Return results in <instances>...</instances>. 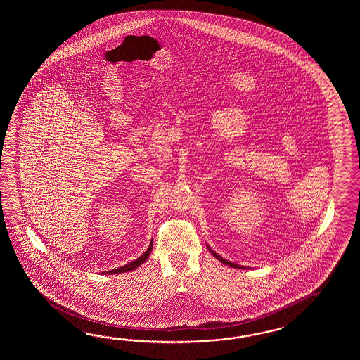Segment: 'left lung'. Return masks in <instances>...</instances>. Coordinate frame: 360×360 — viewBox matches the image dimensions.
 <instances>
[{
  "instance_id": "obj_1",
  "label": "left lung",
  "mask_w": 360,
  "mask_h": 360,
  "mask_svg": "<svg viewBox=\"0 0 360 360\" xmlns=\"http://www.w3.org/2000/svg\"><path fill=\"white\" fill-rule=\"evenodd\" d=\"M208 247V250H210V252L212 253L214 255V257L217 259L219 261H221L222 264H225V265H228V266H231V268H236V269H245V266H240V265H238V264H236V262H230V261L225 260V259H222L221 256L219 255V253L214 252V251H212L211 250V247L210 245H207Z\"/></svg>"
}]
</instances>
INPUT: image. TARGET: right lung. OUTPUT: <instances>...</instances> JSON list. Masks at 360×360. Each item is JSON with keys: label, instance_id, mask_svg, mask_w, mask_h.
Segmentation results:
<instances>
[{"label": "right lung", "instance_id": "add662e5", "mask_svg": "<svg viewBox=\"0 0 360 360\" xmlns=\"http://www.w3.org/2000/svg\"><path fill=\"white\" fill-rule=\"evenodd\" d=\"M152 250H153V240L150 242V245L148 247L146 252L143 253L136 260L132 261V262L127 264V265H123L121 268L115 269V270H110V271H104L103 274H120V273H127V271H131L134 269L139 268L141 264L146 262V259L149 257V255L152 252Z\"/></svg>", "mask_w": 360, "mask_h": 360}]
</instances>
